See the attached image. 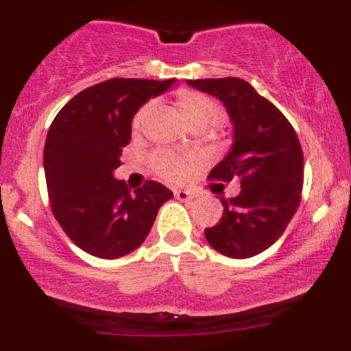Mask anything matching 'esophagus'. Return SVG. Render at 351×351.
Masks as SVG:
<instances>
[{
  "label": "esophagus",
  "mask_w": 351,
  "mask_h": 351,
  "mask_svg": "<svg viewBox=\"0 0 351 351\" xmlns=\"http://www.w3.org/2000/svg\"><path fill=\"white\" fill-rule=\"evenodd\" d=\"M175 197L178 198L180 202H189V200H193V198H195V193L190 192V190H176Z\"/></svg>",
  "instance_id": "obj_1"
}]
</instances>
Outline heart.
I'll use <instances>...</instances> for the list:
<instances>
[{
  "label": "heart",
  "mask_w": 351,
  "mask_h": 351,
  "mask_svg": "<svg viewBox=\"0 0 351 351\" xmlns=\"http://www.w3.org/2000/svg\"><path fill=\"white\" fill-rule=\"evenodd\" d=\"M175 104L176 108H178V113L182 115L183 122L190 129H197V127L198 129H204V127L210 125L219 117L217 104L212 98H208L207 95L198 93V91H178V95L175 98ZM147 113H149V107H143L136 113V117L132 120L134 130L141 129ZM153 168L159 175L166 176V178L178 180L182 178L186 169V159L171 153H158L153 156Z\"/></svg>",
  "instance_id": "heart-1"
}]
</instances>
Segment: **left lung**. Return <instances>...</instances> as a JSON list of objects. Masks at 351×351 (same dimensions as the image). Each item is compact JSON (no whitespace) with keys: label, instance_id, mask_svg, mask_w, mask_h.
Masks as SVG:
<instances>
[{"label":"left lung","instance_id":"8db88e82","mask_svg":"<svg viewBox=\"0 0 351 351\" xmlns=\"http://www.w3.org/2000/svg\"><path fill=\"white\" fill-rule=\"evenodd\" d=\"M189 86L222 101L232 123V146L210 178L239 180L241 192L221 198L224 214L204 234L229 258H251L285 231L300 202L304 154L299 139L275 105L239 77L189 80Z\"/></svg>","mask_w":351,"mask_h":351}]
</instances>
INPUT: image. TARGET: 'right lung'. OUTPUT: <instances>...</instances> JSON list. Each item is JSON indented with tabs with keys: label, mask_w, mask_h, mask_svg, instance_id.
<instances>
[{
	"label": "right lung",
	"mask_w": 351,
	"mask_h": 351,
	"mask_svg": "<svg viewBox=\"0 0 351 351\" xmlns=\"http://www.w3.org/2000/svg\"><path fill=\"white\" fill-rule=\"evenodd\" d=\"M176 80H115L86 88L62 107L47 132L44 171L51 208L76 246L97 258L125 256L144 243L173 192L146 182L130 192L113 178L132 119Z\"/></svg>",
	"instance_id": "obj_1"
}]
</instances>
